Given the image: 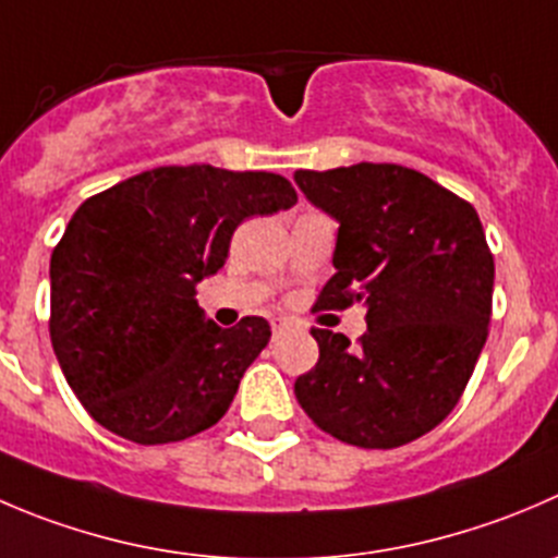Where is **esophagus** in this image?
Returning a JSON list of instances; mask_svg holds the SVG:
<instances>
[{
  "label": "esophagus",
  "instance_id": "34e87169",
  "mask_svg": "<svg viewBox=\"0 0 558 558\" xmlns=\"http://www.w3.org/2000/svg\"><path fill=\"white\" fill-rule=\"evenodd\" d=\"M286 327H289V322H286V318H272V335H275V338H278V335L283 332Z\"/></svg>",
  "mask_w": 558,
  "mask_h": 558
}]
</instances>
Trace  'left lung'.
<instances>
[{
	"instance_id": "left-lung-1",
	"label": "left lung",
	"mask_w": 558,
	"mask_h": 558,
	"mask_svg": "<svg viewBox=\"0 0 558 558\" xmlns=\"http://www.w3.org/2000/svg\"><path fill=\"white\" fill-rule=\"evenodd\" d=\"M294 182L340 223L335 275L313 307L367 311L356 345L311 329L318 362L294 381L296 400L345 445H409L456 409L488 338L494 256L477 209L395 163L296 171Z\"/></svg>"
}]
</instances>
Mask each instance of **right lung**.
I'll return each instance as SVG.
<instances>
[{
	"label": "right lung",
	"mask_w": 558,
	"mask_h": 558,
	"mask_svg": "<svg viewBox=\"0 0 558 558\" xmlns=\"http://www.w3.org/2000/svg\"><path fill=\"white\" fill-rule=\"evenodd\" d=\"M294 204L269 171L160 166L75 209L51 253L48 332L95 423L135 445L218 423L272 332L262 316L218 327L196 286L223 267L242 220Z\"/></svg>",
	"instance_id": "1"
}]
</instances>
